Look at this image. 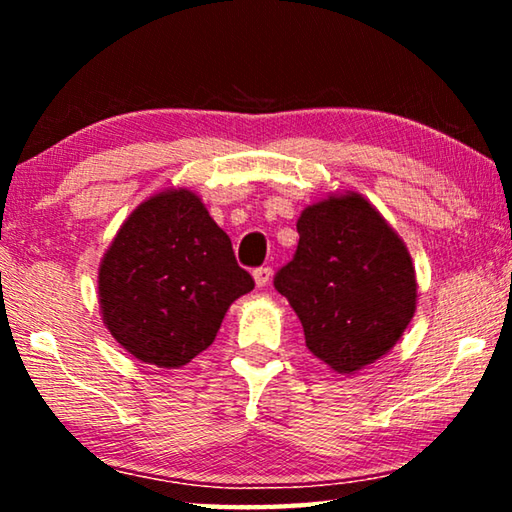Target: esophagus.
<instances>
[{
    "label": "esophagus",
    "instance_id": "obj_1",
    "mask_svg": "<svg viewBox=\"0 0 512 512\" xmlns=\"http://www.w3.org/2000/svg\"><path fill=\"white\" fill-rule=\"evenodd\" d=\"M271 277H273V271L268 266L255 268V271H253V280H255L257 287H266V284L271 282Z\"/></svg>",
    "mask_w": 512,
    "mask_h": 512
}]
</instances>
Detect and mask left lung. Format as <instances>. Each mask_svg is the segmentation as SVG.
Segmentation results:
<instances>
[{
    "label": "left lung",
    "mask_w": 512,
    "mask_h": 512,
    "mask_svg": "<svg viewBox=\"0 0 512 512\" xmlns=\"http://www.w3.org/2000/svg\"><path fill=\"white\" fill-rule=\"evenodd\" d=\"M298 250L275 275L309 352L336 375L386 357L418 307L409 248L359 192L329 194L300 212Z\"/></svg>",
    "instance_id": "1"
}]
</instances>
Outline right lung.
<instances>
[{"label": "right lung", "instance_id": "obj_1", "mask_svg": "<svg viewBox=\"0 0 512 512\" xmlns=\"http://www.w3.org/2000/svg\"><path fill=\"white\" fill-rule=\"evenodd\" d=\"M99 309L121 348L164 370L210 348L232 302L255 282L201 196L169 187L121 223L99 262Z\"/></svg>", "mask_w": 512, "mask_h": 512}]
</instances>
